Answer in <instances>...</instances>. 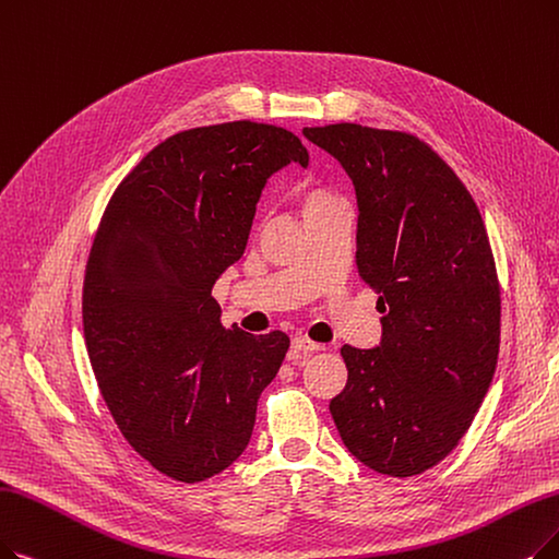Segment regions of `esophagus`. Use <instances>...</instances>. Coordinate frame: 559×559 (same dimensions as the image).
Segmentation results:
<instances>
[{
    "instance_id": "34e87169",
    "label": "esophagus",
    "mask_w": 559,
    "mask_h": 559,
    "mask_svg": "<svg viewBox=\"0 0 559 559\" xmlns=\"http://www.w3.org/2000/svg\"><path fill=\"white\" fill-rule=\"evenodd\" d=\"M323 348H325L323 344H317V342H311V340H307V337H294V342H292V353H288V357H292L294 365H302L311 353L323 350Z\"/></svg>"
}]
</instances>
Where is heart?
<instances>
[{
	"mask_svg": "<svg viewBox=\"0 0 559 559\" xmlns=\"http://www.w3.org/2000/svg\"><path fill=\"white\" fill-rule=\"evenodd\" d=\"M321 199H328V194H325V192H319V190L309 192V194L305 197V206H309V204H317V202H321Z\"/></svg>",
	"mask_w": 559,
	"mask_h": 559,
	"instance_id": "obj_1",
	"label": "heart"
}]
</instances>
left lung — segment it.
<instances>
[{
	"label": "left lung",
	"mask_w": 559,
	"mask_h": 559,
	"mask_svg": "<svg viewBox=\"0 0 559 559\" xmlns=\"http://www.w3.org/2000/svg\"><path fill=\"white\" fill-rule=\"evenodd\" d=\"M357 197V275L378 292L383 342L342 346L348 383L330 413L371 471L413 477L471 424L500 353V280L481 213L419 138L360 123L305 128Z\"/></svg>",
	"instance_id": "obj_1"
}]
</instances>
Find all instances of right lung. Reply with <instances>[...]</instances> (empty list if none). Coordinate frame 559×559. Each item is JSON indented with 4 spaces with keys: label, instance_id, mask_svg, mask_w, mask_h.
I'll list each match as a JSON object with an SVG mask.
<instances>
[{
    "label": "right lung",
    "instance_id": "obj_1",
    "mask_svg": "<svg viewBox=\"0 0 559 559\" xmlns=\"http://www.w3.org/2000/svg\"><path fill=\"white\" fill-rule=\"evenodd\" d=\"M288 163L309 153L286 128H190L148 151L100 217L82 286L88 362L130 448L169 479L204 481L242 454L292 344L227 332L211 296Z\"/></svg>",
    "mask_w": 559,
    "mask_h": 559
}]
</instances>
